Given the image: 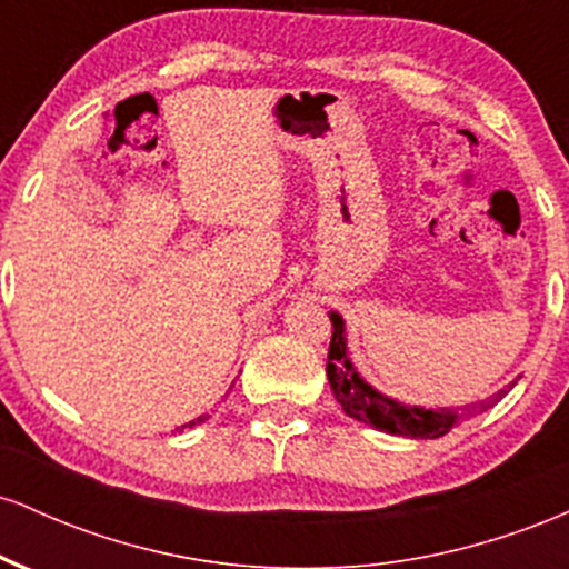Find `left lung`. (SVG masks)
Instances as JSON below:
<instances>
[{
	"label": "left lung",
	"mask_w": 569,
	"mask_h": 569,
	"mask_svg": "<svg viewBox=\"0 0 569 569\" xmlns=\"http://www.w3.org/2000/svg\"><path fill=\"white\" fill-rule=\"evenodd\" d=\"M329 318L335 331H331L326 375H329V385L335 390L337 401L342 403L345 415L358 422H367V426H375L377 430H385V433L409 436V439H439V436L449 433L457 426L460 415L455 409L409 407V403L396 401V398L382 396L380 390L371 388L348 358L342 316L329 312ZM479 407L485 409V401Z\"/></svg>",
	"instance_id": "obj_1"
}]
</instances>
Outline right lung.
<instances>
[{
  "mask_svg": "<svg viewBox=\"0 0 569 569\" xmlns=\"http://www.w3.org/2000/svg\"><path fill=\"white\" fill-rule=\"evenodd\" d=\"M202 420H206V415L198 417V420H192V422H189V428H192V426H198V422H202ZM181 428H184V426H181Z\"/></svg>",
  "mask_w": 569,
  "mask_h": 569,
  "instance_id": "1",
  "label": "right lung"
}]
</instances>
